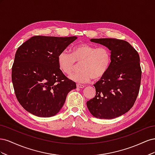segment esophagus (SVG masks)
Segmentation results:
<instances>
[{"label": "esophagus", "instance_id": "obj_1", "mask_svg": "<svg viewBox=\"0 0 155 155\" xmlns=\"http://www.w3.org/2000/svg\"><path fill=\"white\" fill-rule=\"evenodd\" d=\"M76 86H77V87H78V88H83L85 87V85H81V84H77Z\"/></svg>", "mask_w": 155, "mask_h": 155}]
</instances>
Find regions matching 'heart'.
Here are the masks:
<instances>
[{
  "label": "heart",
  "mask_w": 155,
  "mask_h": 155,
  "mask_svg": "<svg viewBox=\"0 0 155 155\" xmlns=\"http://www.w3.org/2000/svg\"><path fill=\"white\" fill-rule=\"evenodd\" d=\"M59 67L67 75L71 74L80 63L81 70L74 73L70 79L78 83H86L93 78L100 79L105 76L111 62L110 51L105 47H98L87 43L75 46L72 54L67 51L61 52L58 58Z\"/></svg>",
  "instance_id": "obj_1"
}]
</instances>
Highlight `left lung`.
<instances>
[{
    "mask_svg": "<svg viewBox=\"0 0 155 155\" xmlns=\"http://www.w3.org/2000/svg\"><path fill=\"white\" fill-rule=\"evenodd\" d=\"M111 51L105 76L96 82V96L87 102L91 113L100 119H113L127 112L138 95L142 78L140 56L128 42L112 38L91 39Z\"/></svg>",
    "mask_w": 155,
    "mask_h": 155,
    "instance_id": "8db88e82",
    "label": "left lung"
}]
</instances>
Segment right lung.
<instances>
[{"instance_id": "add662e5", "label": "right lung", "mask_w": 155, "mask_h": 155, "mask_svg": "<svg viewBox=\"0 0 155 155\" xmlns=\"http://www.w3.org/2000/svg\"><path fill=\"white\" fill-rule=\"evenodd\" d=\"M77 38L36 35L18 48L12 80L17 99L26 110L39 117L53 116L68 93L76 88L59 68L58 58Z\"/></svg>"}]
</instances>
